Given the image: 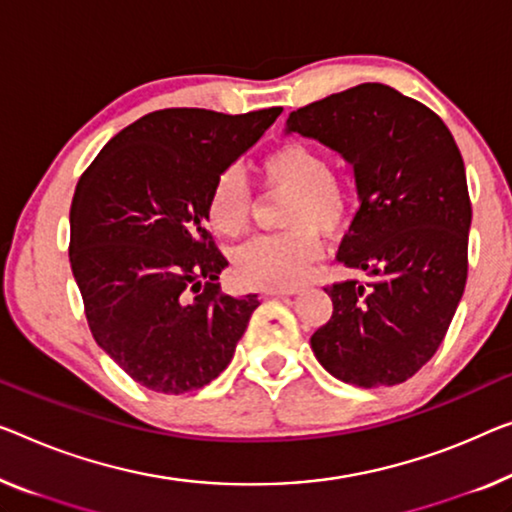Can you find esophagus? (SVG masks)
Here are the masks:
<instances>
[{"mask_svg": "<svg viewBox=\"0 0 512 512\" xmlns=\"http://www.w3.org/2000/svg\"><path fill=\"white\" fill-rule=\"evenodd\" d=\"M264 292H266V294H271V296H292V294H299V292H303V285H287V287H266Z\"/></svg>", "mask_w": 512, "mask_h": 512, "instance_id": "1", "label": "esophagus"}]
</instances>
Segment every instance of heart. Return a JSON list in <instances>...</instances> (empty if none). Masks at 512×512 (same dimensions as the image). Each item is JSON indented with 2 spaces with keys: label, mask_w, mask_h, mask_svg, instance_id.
<instances>
[{
  "label": "heart",
  "mask_w": 512,
  "mask_h": 512,
  "mask_svg": "<svg viewBox=\"0 0 512 512\" xmlns=\"http://www.w3.org/2000/svg\"><path fill=\"white\" fill-rule=\"evenodd\" d=\"M262 186L273 195H287L280 223L285 232L264 234L234 253L236 276L248 285L287 287L301 280L322 255L319 230L335 234L347 225L349 197L333 177L322 151L301 142L273 149L259 163ZM207 220L213 232L227 239L246 234L253 220V197L234 170L220 172L207 200Z\"/></svg>",
  "instance_id": "1"
}]
</instances>
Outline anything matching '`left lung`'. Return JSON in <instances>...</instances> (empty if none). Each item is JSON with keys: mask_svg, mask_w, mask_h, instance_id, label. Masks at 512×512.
Here are the masks:
<instances>
[{"mask_svg": "<svg viewBox=\"0 0 512 512\" xmlns=\"http://www.w3.org/2000/svg\"><path fill=\"white\" fill-rule=\"evenodd\" d=\"M354 165L361 209L338 259L368 280L326 285L333 315L310 338L333 377L363 388L414 377L446 338L469 271L471 200L460 149L427 105L365 82L289 114Z\"/></svg>", "mask_w": 512, "mask_h": 512, "instance_id": "obj_1", "label": "left lung"}]
</instances>
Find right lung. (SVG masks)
I'll return each mask as SVG.
<instances>
[{
  "label": "right lung",
  "instance_id": "right-lung-1",
  "mask_svg": "<svg viewBox=\"0 0 512 512\" xmlns=\"http://www.w3.org/2000/svg\"><path fill=\"white\" fill-rule=\"evenodd\" d=\"M282 108L144 114L75 186L71 269L98 347L156 393L207 386L230 365L257 294L220 292L227 266L204 227L213 181Z\"/></svg>",
  "mask_w": 512,
  "mask_h": 512
}]
</instances>
